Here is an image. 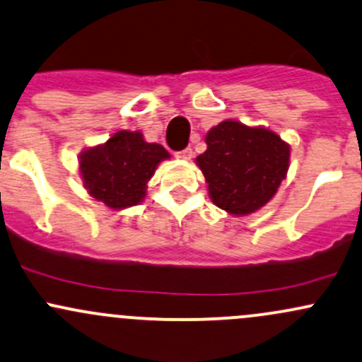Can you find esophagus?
Masks as SVG:
<instances>
[{
	"label": "esophagus",
	"instance_id": "34e87169",
	"mask_svg": "<svg viewBox=\"0 0 362 362\" xmlns=\"http://www.w3.org/2000/svg\"><path fill=\"white\" fill-rule=\"evenodd\" d=\"M175 158L182 159V161H187V159L192 158V149H184V151L175 152Z\"/></svg>",
	"mask_w": 362,
	"mask_h": 362
}]
</instances>
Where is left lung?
I'll return each instance as SVG.
<instances>
[{"instance_id": "left-lung-1", "label": "left lung", "mask_w": 362, "mask_h": 362, "mask_svg": "<svg viewBox=\"0 0 362 362\" xmlns=\"http://www.w3.org/2000/svg\"><path fill=\"white\" fill-rule=\"evenodd\" d=\"M206 151L196 158L213 204L235 216L264 208L286 178L290 144L264 127L226 119L204 136Z\"/></svg>"}]
</instances>
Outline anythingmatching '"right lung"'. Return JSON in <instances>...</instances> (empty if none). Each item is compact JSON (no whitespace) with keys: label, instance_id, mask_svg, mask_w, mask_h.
Here are the masks:
<instances>
[{"label":"right lung","instance_id":"obj_1","mask_svg":"<svg viewBox=\"0 0 362 362\" xmlns=\"http://www.w3.org/2000/svg\"><path fill=\"white\" fill-rule=\"evenodd\" d=\"M170 154L140 132L119 130L100 146L79 154V177L91 197L111 210L136 206L146 197L147 182Z\"/></svg>","mask_w":362,"mask_h":362}]
</instances>
